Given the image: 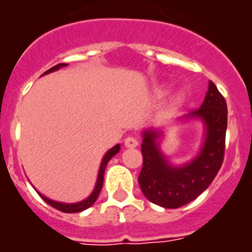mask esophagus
Masks as SVG:
<instances>
[{
	"instance_id": "34e87169",
	"label": "esophagus",
	"mask_w": 252,
	"mask_h": 252,
	"mask_svg": "<svg viewBox=\"0 0 252 252\" xmlns=\"http://www.w3.org/2000/svg\"><path fill=\"white\" fill-rule=\"evenodd\" d=\"M138 144H139V142H138V139H135L134 136H127V138L125 139V147L135 148Z\"/></svg>"
}]
</instances>
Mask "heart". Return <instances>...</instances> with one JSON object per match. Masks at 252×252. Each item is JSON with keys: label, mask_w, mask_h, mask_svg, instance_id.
I'll return each mask as SVG.
<instances>
[{"label": "heart", "mask_w": 252, "mask_h": 252, "mask_svg": "<svg viewBox=\"0 0 252 252\" xmlns=\"http://www.w3.org/2000/svg\"><path fill=\"white\" fill-rule=\"evenodd\" d=\"M167 94H168V89H167V88H159V89L155 91V97H157V98H164ZM185 98H187V95H185L184 92H179V93H176V94L173 95L172 102L175 105H180L184 102Z\"/></svg>", "instance_id": "heart-1"}]
</instances>
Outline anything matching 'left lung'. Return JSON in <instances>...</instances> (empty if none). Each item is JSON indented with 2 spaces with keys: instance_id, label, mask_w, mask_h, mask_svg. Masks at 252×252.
<instances>
[{
  "instance_id": "obj_1",
  "label": "left lung",
  "mask_w": 252,
  "mask_h": 252,
  "mask_svg": "<svg viewBox=\"0 0 252 252\" xmlns=\"http://www.w3.org/2000/svg\"><path fill=\"white\" fill-rule=\"evenodd\" d=\"M198 120L204 125V142L194 158L183 164H172L160 148L163 128L142 131L143 167L138 177L142 192L148 200L167 209H176L200 196L214 180L225 154L227 106L223 95L209 81L205 99L200 108L177 118Z\"/></svg>"
}]
</instances>
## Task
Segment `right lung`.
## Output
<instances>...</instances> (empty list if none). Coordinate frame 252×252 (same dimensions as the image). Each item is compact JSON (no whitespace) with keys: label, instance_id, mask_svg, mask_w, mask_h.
<instances>
[{"label":"right lung","instance_id":"obj_1","mask_svg":"<svg viewBox=\"0 0 252 252\" xmlns=\"http://www.w3.org/2000/svg\"><path fill=\"white\" fill-rule=\"evenodd\" d=\"M63 67H67V64H58L55 67L50 68L48 71H46L43 75H47V73H51V72H55L58 69ZM121 150V144H116L114 147H112L109 150L108 153L105 154V157L102 158V161H101V164H99V169H98V175H97V181H95L94 189L92 190V193L89 196L83 201H79V202H73V204H67V202H59V201H54L51 198H48L42 193H39L38 190L36 192L39 193V196L42 197L43 200L46 201L48 205H51L52 208H55V209L60 210V212H63V213H79V212H83V210L88 209V208H91L93 204L97 200V197H98L99 192H101V188H102V184H104V173H105V168H106V165H108L109 160L112 159L114 155L120 153Z\"/></svg>","mask_w":252,"mask_h":252}]
</instances>
